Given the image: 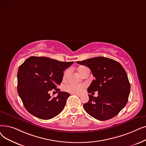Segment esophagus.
Listing matches in <instances>:
<instances>
[{"label": "esophagus", "mask_w": 146, "mask_h": 146, "mask_svg": "<svg viewBox=\"0 0 146 146\" xmlns=\"http://www.w3.org/2000/svg\"><path fill=\"white\" fill-rule=\"evenodd\" d=\"M75 95H76V96H78V97H81V96H82L81 94H75Z\"/></svg>", "instance_id": "34e87169"}]
</instances>
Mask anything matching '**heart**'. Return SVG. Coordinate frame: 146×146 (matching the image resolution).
Wrapping results in <instances>:
<instances>
[{
  "mask_svg": "<svg viewBox=\"0 0 146 146\" xmlns=\"http://www.w3.org/2000/svg\"><path fill=\"white\" fill-rule=\"evenodd\" d=\"M87 69L88 68L85 66H80L78 70H79V72L80 73V74L83 75ZM70 73H71V68H67V70H66L65 72H64V74H63V79L64 80L66 79L68 77V76L70 75ZM84 87H85L84 85L68 84L64 86V89L66 91H67L68 92L73 93V94H79L83 91Z\"/></svg>",
  "mask_w": 146,
  "mask_h": 146,
  "instance_id": "b5f03b06",
  "label": "heart"
}]
</instances>
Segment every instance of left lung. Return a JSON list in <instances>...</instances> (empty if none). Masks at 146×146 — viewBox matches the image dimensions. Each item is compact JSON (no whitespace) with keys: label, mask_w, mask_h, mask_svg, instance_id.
Listing matches in <instances>:
<instances>
[{"label":"left lung","mask_w":146,"mask_h":146,"mask_svg":"<svg viewBox=\"0 0 146 146\" xmlns=\"http://www.w3.org/2000/svg\"><path fill=\"white\" fill-rule=\"evenodd\" d=\"M90 68L95 77L88 92L98 91L97 97L89 94L84 109L90 116L106 120L116 116L128 102L130 84L125 69L117 61L103 56L77 61ZM93 93V92H92Z\"/></svg>","instance_id":"8db88e82"}]
</instances>
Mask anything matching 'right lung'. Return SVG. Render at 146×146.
I'll return each mask as SVG.
<instances>
[{
    "label": "right lung",
    "instance_id": "right-lung-1",
    "mask_svg": "<svg viewBox=\"0 0 146 146\" xmlns=\"http://www.w3.org/2000/svg\"><path fill=\"white\" fill-rule=\"evenodd\" d=\"M73 63L44 56H30L19 67L17 91L25 108L34 116L52 119L64 109L70 94L56 88L61 83L63 72ZM54 88L58 96L52 98L48 92Z\"/></svg>",
    "mask_w": 146,
    "mask_h": 146
}]
</instances>
